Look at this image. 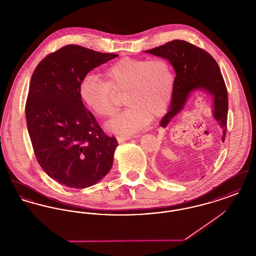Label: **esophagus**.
Segmentation results:
<instances>
[{"instance_id": "obj_1", "label": "esophagus", "mask_w": 256, "mask_h": 256, "mask_svg": "<svg viewBox=\"0 0 256 256\" xmlns=\"http://www.w3.org/2000/svg\"><path fill=\"white\" fill-rule=\"evenodd\" d=\"M130 138H132L130 136H126V135H124V136H118V137H117V140H118L119 143H122L124 141H126V140H128V139H130Z\"/></svg>"}]
</instances>
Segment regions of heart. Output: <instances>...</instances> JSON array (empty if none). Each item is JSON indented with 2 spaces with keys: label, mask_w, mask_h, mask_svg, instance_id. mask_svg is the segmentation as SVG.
Instances as JSON below:
<instances>
[{
  "label": "heart",
  "mask_w": 256,
  "mask_h": 256,
  "mask_svg": "<svg viewBox=\"0 0 256 256\" xmlns=\"http://www.w3.org/2000/svg\"><path fill=\"white\" fill-rule=\"evenodd\" d=\"M174 76L170 63L163 58H124L104 72V80L87 74L80 86L86 106L104 118L113 116L120 108L117 95L126 94L128 108L108 124L115 134H135L145 128L152 117L161 116L170 104Z\"/></svg>",
  "instance_id": "obj_1"
}]
</instances>
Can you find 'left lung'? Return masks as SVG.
Here are the masks:
<instances>
[{
	"label": "left lung",
	"mask_w": 256,
	"mask_h": 256,
	"mask_svg": "<svg viewBox=\"0 0 256 256\" xmlns=\"http://www.w3.org/2000/svg\"><path fill=\"white\" fill-rule=\"evenodd\" d=\"M145 52L168 60L176 74L170 110L161 120L160 126L166 128L184 108L190 93L200 89L213 97V116L222 128V141L224 142L228 110V90L219 65L211 54L184 40H172Z\"/></svg>",
	"instance_id": "8db88e82"
}]
</instances>
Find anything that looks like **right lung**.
Returning <instances> with one entry per match:
<instances>
[{"label":"right lung","instance_id":"obj_1","mask_svg":"<svg viewBox=\"0 0 256 256\" xmlns=\"http://www.w3.org/2000/svg\"><path fill=\"white\" fill-rule=\"evenodd\" d=\"M117 56L67 45L40 61L32 74L26 104L28 130L39 165L62 185L92 186L112 167L118 142L86 110L80 86L91 70Z\"/></svg>","mask_w":256,"mask_h":256}]
</instances>
